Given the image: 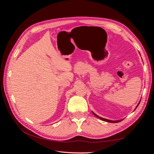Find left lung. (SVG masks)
Listing matches in <instances>:
<instances>
[{
	"instance_id": "left-lung-1",
	"label": "left lung",
	"mask_w": 154,
	"mask_h": 154,
	"mask_svg": "<svg viewBox=\"0 0 154 154\" xmlns=\"http://www.w3.org/2000/svg\"><path fill=\"white\" fill-rule=\"evenodd\" d=\"M139 103H140V102H139ZM139 103H138V105L136 106V109H136V108H137V107L138 106V105H139ZM92 113H93V114H94L95 116H96L97 118H100V119H101V120L104 121V122H109V123H118V122H122V121L123 120V119H122V120H117V121H112V120H109V119H105V118H101V117H100V116H97V115H96L95 113L93 112H92Z\"/></svg>"
}]
</instances>
